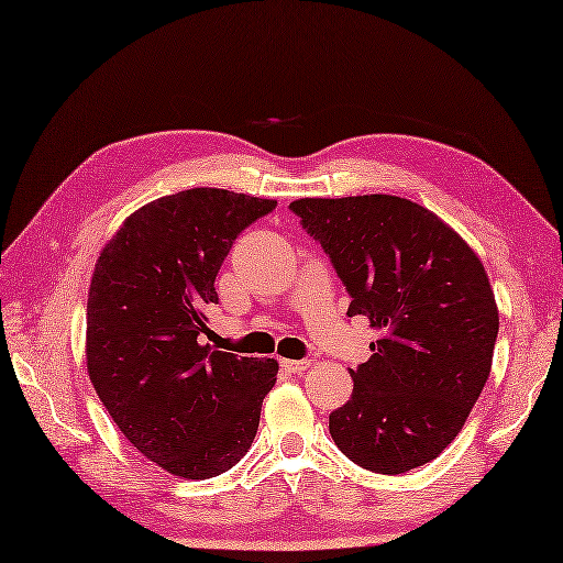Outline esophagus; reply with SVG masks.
I'll use <instances>...</instances> for the list:
<instances>
[{"mask_svg":"<svg viewBox=\"0 0 563 563\" xmlns=\"http://www.w3.org/2000/svg\"><path fill=\"white\" fill-rule=\"evenodd\" d=\"M280 365L288 369V373H305L307 367H312V361H280Z\"/></svg>","mask_w":563,"mask_h":563,"instance_id":"1","label":"esophagus"}]
</instances>
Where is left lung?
Wrapping results in <instances>:
<instances>
[{
  "instance_id": "obj_1",
  "label": "left lung",
  "mask_w": 563,
  "mask_h": 563,
  "mask_svg": "<svg viewBox=\"0 0 563 563\" xmlns=\"http://www.w3.org/2000/svg\"><path fill=\"white\" fill-rule=\"evenodd\" d=\"M290 210L349 290V317L382 333L351 369V399L329 416L333 442L377 474L435 460L492 373L498 309L479 256L397 196L300 198Z\"/></svg>"
}]
</instances>
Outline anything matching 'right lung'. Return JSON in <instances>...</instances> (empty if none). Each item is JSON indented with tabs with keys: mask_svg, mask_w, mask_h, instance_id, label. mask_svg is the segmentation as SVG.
I'll use <instances>...</instances> for the list:
<instances>
[{
	"mask_svg": "<svg viewBox=\"0 0 563 563\" xmlns=\"http://www.w3.org/2000/svg\"><path fill=\"white\" fill-rule=\"evenodd\" d=\"M275 206L224 188L164 196L130 214L93 268L91 385L133 448L184 479H210L244 457L275 385L273 357L202 343L234 239Z\"/></svg>",
	"mask_w": 563,
	"mask_h": 563,
	"instance_id": "obj_1",
	"label": "right lung"
}]
</instances>
